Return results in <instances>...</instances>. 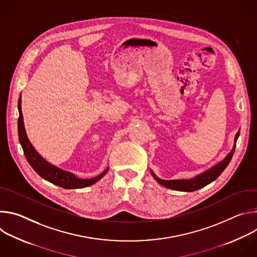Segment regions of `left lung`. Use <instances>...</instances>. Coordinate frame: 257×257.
I'll return each mask as SVG.
<instances>
[{"instance_id": "left-lung-1", "label": "left lung", "mask_w": 257, "mask_h": 257, "mask_svg": "<svg viewBox=\"0 0 257 257\" xmlns=\"http://www.w3.org/2000/svg\"><path fill=\"white\" fill-rule=\"evenodd\" d=\"M239 135H240V131H238L236 133V136L234 139V146H233L232 151L226 156V158L223 161L218 162L216 165H214L211 168H209L208 170L196 175L193 178L180 179V180H164V179L157 177V175L152 170H151V173L154 176V178L157 180V182H159L161 185H163L167 188L177 190V191H185V192H192V191L198 190V189L208 185L209 183H211L212 181H214L227 168V166L231 162L232 157L234 155L236 142H237Z\"/></svg>"}]
</instances>
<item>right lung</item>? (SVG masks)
<instances>
[{"label":"right lung","instance_id":"1","mask_svg":"<svg viewBox=\"0 0 257 257\" xmlns=\"http://www.w3.org/2000/svg\"><path fill=\"white\" fill-rule=\"evenodd\" d=\"M18 112H19L18 137H19L20 144L22 146V150L24 152V156L27 162L29 163V165L32 167V169L42 178L65 189H76V188H84L94 184V183L100 180L107 173L108 168H106L102 173H100L99 175L93 178L81 179L73 173L60 169L52 165L48 161H46L38 152L35 151L33 145L30 143L27 137L25 127H24V122H23V115H22L21 94L18 99Z\"/></svg>","mask_w":257,"mask_h":257}]
</instances>
